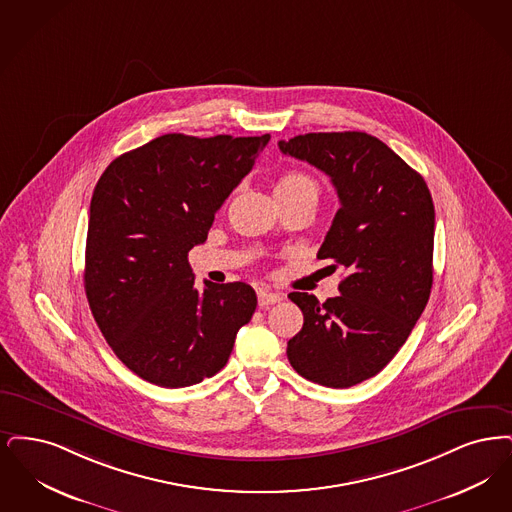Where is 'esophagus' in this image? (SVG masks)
Masks as SVG:
<instances>
[{
	"instance_id": "1",
	"label": "esophagus",
	"mask_w": 512,
	"mask_h": 512,
	"mask_svg": "<svg viewBox=\"0 0 512 512\" xmlns=\"http://www.w3.org/2000/svg\"><path fill=\"white\" fill-rule=\"evenodd\" d=\"M281 300H283V296L279 292H273V290L269 289L258 290V304H260V308H269L273 304H279Z\"/></svg>"
}]
</instances>
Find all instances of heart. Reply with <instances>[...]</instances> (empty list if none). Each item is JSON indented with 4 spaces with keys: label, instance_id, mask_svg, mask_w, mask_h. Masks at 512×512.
Listing matches in <instances>:
<instances>
[{
    "label": "heart",
    "instance_id": "1",
    "mask_svg": "<svg viewBox=\"0 0 512 512\" xmlns=\"http://www.w3.org/2000/svg\"><path fill=\"white\" fill-rule=\"evenodd\" d=\"M275 195L281 197H308V199L317 200L319 197V187L317 181L298 170L285 172L275 183Z\"/></svg>",
    "mask_w": 512,
    "mask_h": 512
}]
</instances>
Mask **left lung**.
Here are the masks:
<instances>
[{
	"instance_id": "left-lung-1",
	"label": "left lung",
	"mask_w": 512,
	"mask_h": 512,
	"mask_svg": "<svg viewBox=\"0 0 512 512\" xmlns=\"http://www.w3.org/2000/svg\"><path fill=\"white\" fill-rule=\"evenodd\" d=\"M333 181L340 208L317 252L346 269L340 296L290 292L304 313L287 344L298 375L350 388L380 373L419 321L432 289L434 202L424 183L388 145L365 132L296 135L279 141Z\"/></svg>"
}]
</instances>
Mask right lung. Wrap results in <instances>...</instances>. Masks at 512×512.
Wrapping results in <instances>:
<instances>
[{"label": "right lung", "mask_w": 512, "mask_h": 512, "mask_svg": "<svg viewBox=\"0 0 512 512\" xmlns=\"http://www.w3.org/2000/svg\"><path fill=\"white\" fill-rule=\"evenodd\" d=\"M269 141L166 134L114 158L89 206L84 287L97 327L137 377L183 388L214 377L256 310L246 283L195 287L202 245Z\"/></svg>", "instance_id": "obj_1"}]
</instances>
